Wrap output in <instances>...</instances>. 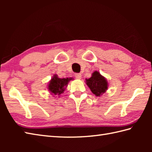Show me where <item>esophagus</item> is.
I'll return each mask as SVG.
<instances>
[{
    "instance_id": "34e87169",
    "label": "esophagus",
    "mask_w": 152,
    "mask_h": 152,
    "mask_svg": "<svg viewBox=\"0 0 152 152\" xmlns=\"http://www.w3.org/2000/svg\"><path fill=\"white\" fill-rule=\"evenodd\" d=\"M75 78L78 80H80L82 78V74H78V73H76L75 74Z\"/></svg>"
}]
</instances>
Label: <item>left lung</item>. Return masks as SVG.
Segmentation results:
<instances>
[{
    "mask_svg": "<svg viewBox=\"0 0 152 152\" xmlns=\"http://www.w3.org/2000/svg\"><path fill=\"white\" fill-rule=\"evenodd\" d=\"M86 83L96 96H102L108 89V83L107 80L98 71L93 72L91 78H86Z\"/></svg>",
    "mask_w": 152,
    "mask_h": 152,
    "instance_id": "8db88e82",
    "label": "left lung"
}]
</instances>
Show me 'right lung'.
I'll list each match as a JSON object with an SVG mask.
<instances>
[{"instance_id": "1", "label": "right lung", "mask_w": 152, "mask_h": 152, "mask_svg": "<svg viewBox=\"0 0 152 152\" xmlns=\"http://www.w3.org/2000/svg\"><path fill=\"white\" fill-rule=\"evenodd\" d=\"M73 80V78H60L57 74H54L48 83V89L51 94L59 96L64 93L69 82Z\"/></svg>"}]
</instances>
